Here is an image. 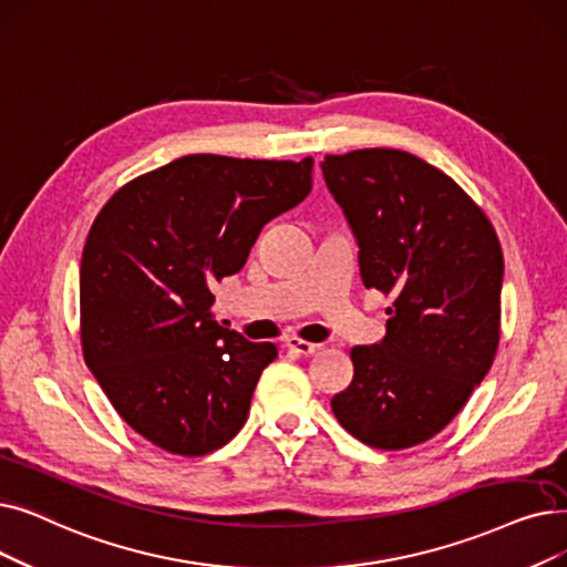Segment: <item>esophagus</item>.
Returning <instances> with one entry per match:
<instances>
[{"label":"esophagus","mask_w":567,"mask_h":567,"mask_svg":"<svg viewBox=\"0 0 567 567\" xmlns=\"http://www.w3.org/2000/svg\"><path fill=\"white\" fill-rule=\"evenodd\" d=\"M285 348H287L289 352H293V354L308 357V354H315V352L322 350V344L308 342V340H301V338H287V340H285Z\"/></svg>","instance_id":"obj_1"}]
</instances>
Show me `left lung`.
Returning a JSON list of instances; mask_svg holds the SVG:
<instances>
[{
	"instance_id": "1",
	"label": "left lung",
	"mask_w": 567,
	"mask_h": 567,
	"mask_svg": "<svg viewBox=\"0 0 567 567\" xmlns=\"http://www.w3.org/2000/svg\"><path fill=\"white\" fill-rule=\"evenodd\" d=\"M322 171L357 236L365 289L393 299L386 336L352 348L354 378L331 410L375 450L422 445L461 412L498 352L501 240L447 174L405 151L327 155Z\"/></svg>"
}]
</instances>
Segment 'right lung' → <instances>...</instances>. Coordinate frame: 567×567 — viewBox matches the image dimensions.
<instances>
[{
    "label": "right lung",
    "mask_w": 567,
    "mask_h": 567,
    "mask_svg": "<svg viewBox=\"0 0 567 567\" xmlns=\"http://www.w3.org/2000/svg\"><path fill=\"white\" fill-rule=\"evenodd\" d=\"M312 187L301 162L187 155L122 185L81 261V348L115 412L178 456H204L248 420L274 342L210 317L261 229Z\"/></svg>",
    "instance_id": "add662e5"
}]
</instances>
